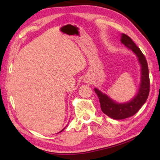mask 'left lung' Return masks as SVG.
Returning <instances> with one entry per match:
<instances>
[{
	"instance_id": "left-lung-1",
	"label": "left lung",
	"mask_w": 160,
	"mask_h": 160,
	"mask_svg": "<svg viewBox=\"0 0 160 160\" xmlns=\"http://www.w3.org/2000/svg\"><path fill=\"white\" fill-rule=\"evenodd\" d=\"M121 42L127 46L128 49H131L138 58L142 69H141V83L137 96L131 101L127 103L119 104L110 99L107 95L101 92L98 89H94L95 92L99 98L101 109L104 113L115 120H122L134 115L140 110L145 102L147 101L149 91H150V79L147 61L144 55L140 48L135 45L131 38L125 33H122Z\"/></svg>"
}]
</instances>
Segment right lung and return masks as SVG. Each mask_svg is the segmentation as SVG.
I'll use <instances>...</instances> for the list:
<instances>
[{
  "label": "right lung",
  "instance_id": "1",
  "mask_svg": "<svg viewBox=\"0 0 160 160\" xmlns=\"http://www.w3.org/2000/svg\"><path fill=\"white\" fill-rule=\"evenodd\" d=\"M64 129H62V131H62L64 130ZM61 131H60V132H61Z\"/></svg>",
  "mask_w": 160,
  "mask_h": 160
}]
</instances>
